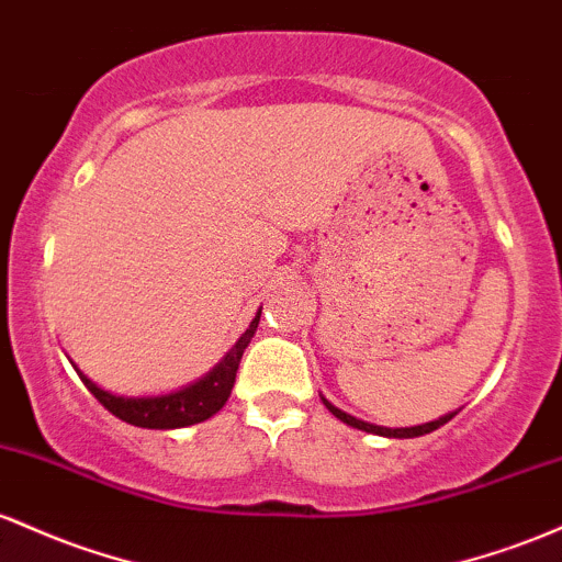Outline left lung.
Masks as SVG:
<instances>
[{"mask_svg":"<svg viewBox=\"0 0 562 562\" xmlns=\"http://www.w3.org/2000/svg\"><path fill=\"white\" fill-rule=\"evenodd\" d=\"M321 401H324V406L329 408V412H331L334 417H337L339 422H345V425L356 427V430H363V432H371V435H382V438H419V435H427V432L438 430V427H443L446 422L453 419V414H457V412L443 414V417H438L435 422H427V425H414V427H382V425H371V422H363V419L352 417V414L342 412V408L334 406L331 401H326L324 395H321Z\"/></svg>","mask_w":562,"mask_h":562,"instance_id":"obj_1","label":"left lung"}]
</instances>
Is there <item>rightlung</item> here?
<instances>
[{"instance_id":"add662e5","label":"right lung","mask_w":562,"mask_h":562,"mask_svg":"<svg viewBox=\"0 0 562 562\" xmlns=\"http://www.w3.org/2000/svg\"><path fill=\"white\" fill-rule=\"evenodd\" d=\"M260 313L262 307L251 318L249 329L225 352L223 361L214 366L212 371H206L201 380L186 384L180 390H172V393L140 395V398H135V395H119L94 384L77 363H74V369H77L81 382L87 384V390H90L94 398L103 403L113 417L127 422V425L145 427V430H178V427L199 425V422L214 417L225 406V401L231 398L238 363H241L244 350H247L251 337H255L257 324H260Z\"/></svg>"}]
</instances>
